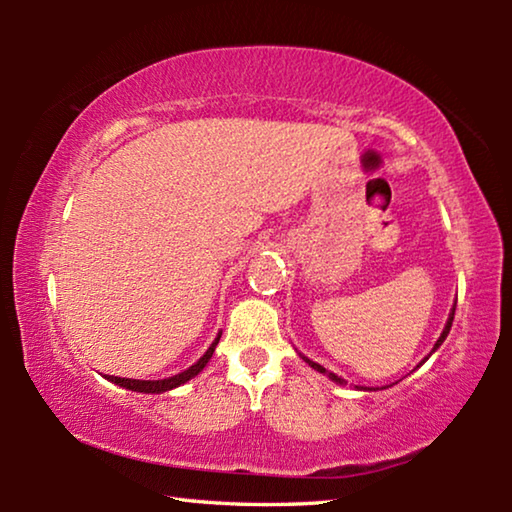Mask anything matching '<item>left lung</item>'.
<instances>
[{"label":"left lung","mask_w":512,"mask_h":512,"mask_svg":"<svg viewBox=\"0 0 512 512\" xmlns=\"http://www.w3.org/2000/svg\"><path fill=\"white\" fill-rule=\"evenodd\" d=\"M454 311H456V307L452 309V314H449V320H447V325H445V329H443V334H440V339L436 341V345H433V350H436V348H440V345H443V341L447 339L449 329H452ZM307 363H309V366H311V368H314V370H318V372H327V370H325L323 366H320V363H314V361H309V359H307ZM327 375H329V379H334V381H339V384H343V379H341V377H336V375H334V372H327Z\"/></svg>","instance_id":"obj_1"}]
</instances>
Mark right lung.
<instances>
[{"label": "right lung", "mask_w": 512, "mask_h": 512, "mask_svg": "<svg viewBox=\"0 0 512 512\" xmlns=\"http://www.w3.org/2000/svg\"><path fill=\"white\" fill-rule=\"evenodd\" d=\"M221 334L216 336L214 343L210 345V350H207L201 359H198L192 368H187L185 372H180V375H173L169 379H155V381H142V379H126V377H112L108 375L110 381H115V384L128 388V391H137V393H164V391H171V388H176L180 384H185V381H189L192 377H196L198 372H201L205 368V363L210 361V357L214 354V348L216 343H219Z\"/></svg>", "instance_id": "right-lung-1"}]
</instances>
